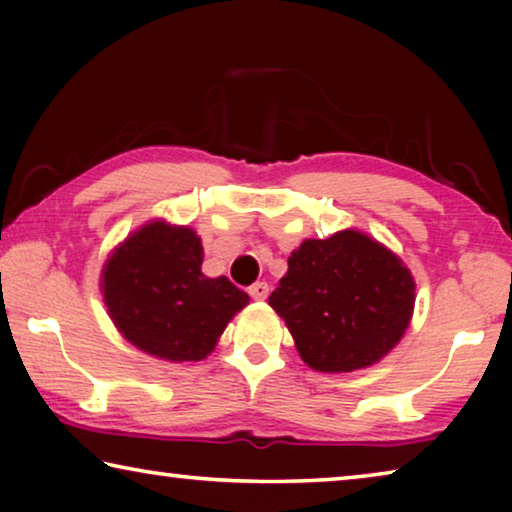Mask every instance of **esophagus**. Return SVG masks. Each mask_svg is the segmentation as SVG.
<instances>
[{
    "label": "esophagus",
    "mask_w": 512,
    "mask_h": 512,
    "mask_svg": "<svg viewBox=\"0 0 512 512\" xmlns=\"http://www.w3.org/2000/svg\"><path fill=\"white\" fill-rule=\"evenodd\" d=\"M248 293H250V298H253V300H266V296H268V284H266V282H255L253 287L248 289Z\"/></svg>",
    "instance_id": "obj_1"
}]
</instances>
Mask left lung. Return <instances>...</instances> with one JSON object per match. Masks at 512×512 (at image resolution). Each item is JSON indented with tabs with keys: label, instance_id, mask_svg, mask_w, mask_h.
<instances>
[{
	"label": "left lung",
	"instance_id": "8db88e82",
	"mask_svg": "<svg viewBox=\"0 0 512 512\" xmlns=\"http://www.w3.org/2000/svg\"><path fill=\"white\" fill-rule=\"evenodd\" d=\"M318 372H354L391 352L413 318L415 280L393 250L361 230L305 239L268 298Z\"/></svg>",
	"mask_w": 512,
	"mask_h": 512
}]
</instances>
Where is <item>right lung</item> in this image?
Here are the masks:
<instances>
[{
	"label": "right lung",
	"mask_w": 512,
	"mask_h": 512,
	"mask_svg": "<svg viewBox=\"0 0 512 512\" xmlns=\"http://www.w3.org/2000/svg\"><path fill=\"white\" fill-rule=\"evenodd\" d=\"M201 237L189 225L153 219L112 248L101 293L117 332L155 359L201 361L248 305L228 277H207Z\"/></svg>",
	"instance_id": "1"
}]
</instances>
